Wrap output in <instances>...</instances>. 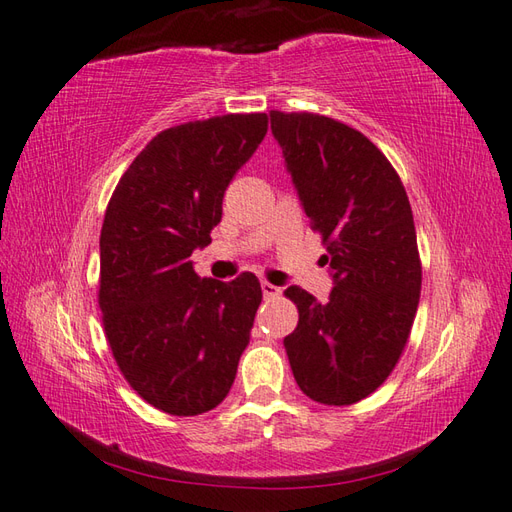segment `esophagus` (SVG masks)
Returning <instances> with one entry per match:
<instances>
[{"label": "esophagus", "mask_w": 512, "mask_h": 512, "mask_svg": "<svg viewBox=\"0 0 512 512\" xmlns=\"http://www.w3.org/2000/svg\"><path fill=\"white\" fill-rule=\"evenodd\" d=\"M261 292H264L266 299H272V296H279L281 290L277 288V285H272L268 281H261Z\"/></svg>", "instance_id": "obj_1"}]
</instances>
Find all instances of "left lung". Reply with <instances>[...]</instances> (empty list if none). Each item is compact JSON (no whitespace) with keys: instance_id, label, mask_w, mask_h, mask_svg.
Listing matches in <instances>:
<instances>
[{"instance_id":"left-lung-1","label":"left lung","mask_w":512,"mask_h":512,"mask_svg":"<svg viewBox=\"0 0 512 512\" xmlns=\"http://www.w3.org/2000/svg\"><path fill=\"white\" fill-rule=\"evenodd\" d=\"M270 124L336 281L327 303L299 285L283 292L299 310L285 351L307 397L351 406L386 382L417 316L421 257L410 200L360 130L305 111H270Z\"/></svg>"}]
</instances>
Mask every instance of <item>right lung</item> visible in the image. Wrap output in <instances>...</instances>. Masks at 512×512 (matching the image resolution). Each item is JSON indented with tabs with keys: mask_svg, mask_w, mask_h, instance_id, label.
I'll return each mask as SVG.
<instances>
[{
	"mask_svg": "<svg viewBox=\"0 0 512 512\" xmlns=\"http://www.w3.org/2000/svg\"><path fill=\"white\" fill-rule=\"evenodd\" d=\"M266 133V113L165 128L122 174L104 213L98 305L106 342L130 388L174 417L222 403L251 338L257 277L200 279L189 257L211 242L231 178Z\"/></svg>",
	"mask_w": 512,
	"mask_h": 512,
	"instance_id": "obj_1",
	"label": "right lung"
}]
</instances>
